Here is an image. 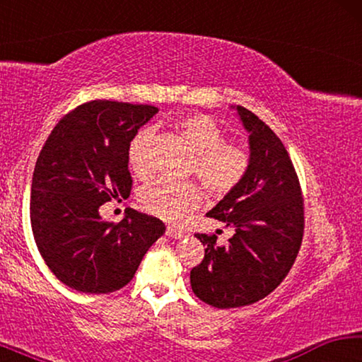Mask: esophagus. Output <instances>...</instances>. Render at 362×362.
Segmentation results:
<instances>
[{
  "label": "esophagus",
  "instance_id": "obj_1",
  "mask_svg": "<svg viewBox=\"0 0 362 362\" xmlns=\"http://www.w3.org/2000/svg\"><path fill=\"white\" fill-rule=\"evenodd\" d=\"M166 235H168L169 238H175V240H179V238H182V236H183V233H182V231H179V230L173 228V226H168Z\"/></svg>",
  "mask_w": 362,
  "mask_h": 362
}]
</instances>
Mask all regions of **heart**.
Segmentation results:
<instances>
[{"label":"heart","instance_id":"heart-1","mask_svg":"<svg viewBox=\"0 0 362 362\" xmlns=\"http://www.w3.org/2000/svg\"><path fill=\"white\" fill-rule=\"evenodd\" d=\"M183 139L196 151L192 174L198 175L214 198H225L240 187L249 169V155L244 146L225 140V131L207 115H189L179 122ZM151 129H142L131 140L127 163L139 177L153 173ZM142 206L150 214L168 220H179L198 209L203 203V192L194 182L173 183L153 182L140 196Z\"/></svg>","mask_w":362,"mask_h":362}]
</instances>
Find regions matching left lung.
<instances>
[{
  "label": "left lung",
  "instance_id": "1",
  "mask_svg": "<svg viewBox=\"0 0 362 362\" xmlns=\"http://www.w3.org/2000/svg\"><path fill=\"white\" fill-rule=\"evenodd\" d=\"M231 108L249 132V169L206 216L235 235L217 246V235L196 233L204 259L189 273L194 296L216 308L255 303L276 289L297 259L305 225L302 189L283 142L247 108Z\"/></svg>",
  "mask_w": 362,
  "mask_h": 362
}]
</instances>
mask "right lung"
<instances>
[{
  "mask_svg": "<svg viewBox=\"0 0 362 362\" xmlns=\"http://www.w3.org/2000/svg\"><path fill=\"white\" fill-rule=\"evenodd\" d=\"M156 107L93 100L76 107L49 134L35 164L30 220L49 269L71 289L108 293L134 278L161 220L129 209L105 222L100 206L127 198L132 177L127 148Z\"/></svg>",
  "mask_w": 362,
  "mask_h": 362,
  "instance_id": "right-lung-1",
  "label": "right lung"
}]
</instances>
